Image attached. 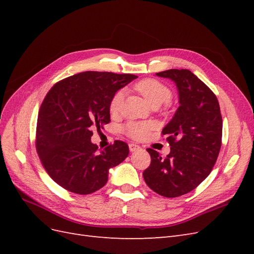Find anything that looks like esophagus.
Returning a JSON list of instances; mask_svg holds the SVG:
<instances>
[{"mask_svg": "<svg viewBox=\"0 0 254 254\" xmlns=\"http://www.w3.org/2000/svg\"><path fill=\"white\" fill-rule=\"evenodd\" d=\"M140 148H141L140 146L134 144V143H130V144H129V149H130V151H136V150H139Z\"/></svg>", "mask_w": 254, "mask_h": 254, "instance_id": "1", "label": "esophagus"}]
</instances>
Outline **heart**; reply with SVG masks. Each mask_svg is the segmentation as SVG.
Returning <instances> with one entry per match:
<instances>
[{
	"mask_svg": "<svg viewBox=\"0 0 254 254\" xmlns=\"http://www.w3.org/2000/svg\"><path fill=\"white\" fill-rule=\"evenodd\" d=\"M134 89L145 98L152 108H158L161 105L168 103L172 99L173 93L170 87L164 82L155 78H145L134 84ZM124 92L117 91L112 95L109 103V112L112 115L118 114L121 110ZM150 125L142 122H128L123 127V131L133 140H142L148 134Z\"/></svg>",
	"mask_w": 254,
	"mask_h": 254,
	"instance_id": "heart-1",
	"label": "heart"
}]
</instances>
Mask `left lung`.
Returning a JSON list of instances; mask_svg holds the SVG:
<instances>
[{
    "label": "left lung",
    "mask_w": 254,
    "mask_h": 254,
    "mask_svg": "<svg viewBox=\"0 0 254 254\" xmlns=\"http://www.w3.org/2000/svg\"><path fill=\"white\" fill-rule=\"evenodd\" d=\"M156 75L176 82L180 106L162 130L171 152L162 157L148 148L151 161L143 177L157 194L174 198L190 193L210 175L221 147L222 119L216 95L190 70Z\"/></svg>",
    "instance_id": "left-lung-1"
}]
</instances>
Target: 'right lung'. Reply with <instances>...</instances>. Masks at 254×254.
<instances>
[{
    "label": "right lung",
    "instance_id": "obj_1",
    "mask_svg": "<svg viewBox=\"0 0 254 254\" xmlns=\"http://www.w3.org/2000/svg\"><path fill=\"white\" fill-rule=\"evenodd\" d=\"M136 77L87 71L59 80L48 92L38 114L36 149L61 188L78 195L94 193L108 181L109 168L127 158V143L117 140L98 149L91 136L94 128L110 122L112 95Z\"/></svg>",
    "mask_w": 254,
    "mask_h": 254
}]
</instances>
